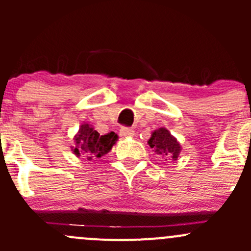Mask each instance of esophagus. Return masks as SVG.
I'll use <instances>...</instances> for the list:
<instances>
[{
	"mask_svg": "<svg viewBox=\"0 0 251 251\" xmlns=\"http://www.w3.org/2000/svg\"><path fill=\"white\" fill-rule=\"evenodd\" d=\"M120 136H123V137H133L135 136V131L130 127H121Z\"/></svg>",
	"mask_w": 251,
	"mask_h": 251,
	"instance_id": "34e87169",
	"label": "esophagus"
}]
</instances>
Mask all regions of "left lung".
<instances>
[{
  "mask_svg": "<svg viewBox=\"0 0 251 251\" xmlns=\"http://www.w3.org/2000/svg\"><path fill=\"white\" fill-rule=\"evenodd\" d=\"M148 144L158 155L171 159L176 161L182 151V147L176 137H174L170 131L165 127H159L151 132V138L148 140Z\"/></svg>",
  "mask_w": 251,
  "mask_h": 251,
  "instance_id": "left-lung-1",
  "label": "left lung"
}]
</instances>
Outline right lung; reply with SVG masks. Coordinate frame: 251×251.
Segmentation results:
<instances>
[{"mask_svg":"<svg viewBox=\"0 0 251 251\" xmlns=\"http://www.w3.org/2000/svg\"><path fill=\"white\" fill-rule=\"evenodd\" d=\"M118 138L115 132L100 136L91 124L83 123L74 136L75 146L72 151L76 156H83L88 161L95 160L109 153Z\"/></svg>","mask_w":251,"mask_h":251,"instance_id":"obj_1","label":"right lung"}]
</instances>
